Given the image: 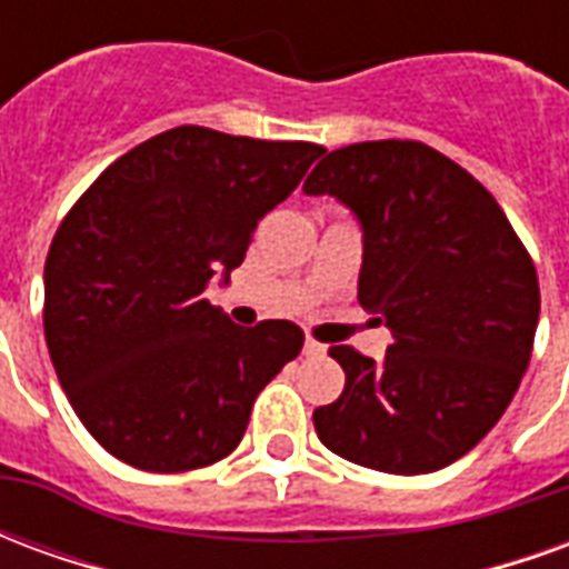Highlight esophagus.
<instances>
[{
	"label": "esophagus",
	"instance_id": "obj_1",
	"mask_svg": "<svg viewBox=\"0 0 569 569\" xmlns=\"http://www.w3.org/2000/svg\"><path fill=\"white\" fill-rule=\"evenodd\" d=\"M305 357H326V345H320V341L308 338V341H305Z\"/></svg>",
	"mask_w": 569,
	"mask_h": 569
}]
</instances>
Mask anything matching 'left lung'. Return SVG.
<instances>
[{
  "label": "left lung",
  "mask_w": 569,
  "mask_h": 569,
  "mask_svg": "<svg viewBox=\"0 0 569 569\" xmlns=\"http://www.w3.org/2000/svg\"><path fill=\"white\" fill-rule=\"evenodd\" d=\"M362 224L359 305L387 322L383 362L338 345L345 393L313 411L350 463L420 476L460 460L512 402L530 362L539 280L476 176L415 140L329 151L305 182Z\"/></svg>",
  "instance_id": "1"
}]
</instances>
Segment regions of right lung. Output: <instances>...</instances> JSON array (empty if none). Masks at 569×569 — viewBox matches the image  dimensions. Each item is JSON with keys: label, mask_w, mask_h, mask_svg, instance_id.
Instances as JSON below:
<instances>
[{"label": "right lung", "mask_w": 569, "mask_h": 569, "mask_svg": "<svg viewBox=\"0 0 569 569\" xmlns=\"http://www.w3.org/2000/svg\"><path fill=\"white\" fill-rule=\"evenodd\" d=\"M182 124L109 163L44 261V341L69 406L106 451L146 472L222 460L305 332L234 326L203 298L247 256L264 212L322 154Z\"/></svg>", "instance_id": "add662e5"}]
</instances>
